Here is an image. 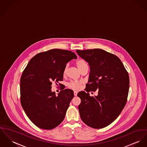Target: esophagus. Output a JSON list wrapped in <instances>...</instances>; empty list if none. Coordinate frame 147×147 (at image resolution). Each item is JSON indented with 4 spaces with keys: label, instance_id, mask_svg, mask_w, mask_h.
<instances>
[{
    "label": "esophagus",
    "instance_id": "obj_1",
    "mask_svg": "<svg viewBox=\"0 0 147 147\" xmlns=\"http://www.w3.org/2000/svg\"><path fill=\"white\" fill-rule=\"evenodd\" d=\"M77 93H78V92H77V91H74V95L75 96H76L77 95Z\"/></svg>",
    "mask_w": 147,
    "mask_h": 147
}]
</instances>
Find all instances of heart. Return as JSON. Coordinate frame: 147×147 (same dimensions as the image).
Masks as SVG:
<instances>
[{
  "label": "heart",
  "mask_w": 147,
  "mask_h": 147,
  "mask_svg": "<svg viewBox=\"0 0 147 147\" xmlns=\"http://www.w3.org/2000/svg\"><path fill=\"white\" fill-rule=\"evenodd\" d=\"M76 64L77 65V67L79 69V70H80L82 68L84 67H85L86 65H87V62L83 59H78L76 61ZM68 65H65V67L63 69V76H65L67 71H68ZM82 82H77V81H74V82H70V83H69L68 84V87L69 88L74 90H78L80 89L81 85L82 84Z\"/></svg>",
  "instance_id": "obj_1"
}]
</instances>
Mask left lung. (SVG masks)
Instances as JSON below:
<instances>
[{
    "instance_id": "obj_1",
    "label": "left lung",
    "mask_w": 147,
    "mask_h": 147,
    "mask_svg": "<svg viewBox=\"0 0 147 147\" xmlns=\"http://www.w3.org/2000/svg\"><path fill=\"white\" fill-rule=\"evenodd\" d=\"M90 67L88 83L84 91L77 96L82 120L94 129H102L111 124L121 113L127 101L129 77L120 59L100 49L76 51ZM99 90L97 96L88 92Z\"/></svg>"
}]
</instances>
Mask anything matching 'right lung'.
<instances>
[{"mask_svg": "<svg viewBox=\"0 0 147 147\" xmlns=\"http://www.w3.org/2000/svg\"><path fill=\"white\" fill-rule=\"evenodd\" d=\"M76 55L71 51L51 49L36 54L28 62L20 80L21 103L30 120L39 128L51 130L64 119L73 91L65 89L55 94L52 82L63 79V69Z\"/></svg>", "mask_w": 147, "mask_h": 147, "instance_id": "right-lung-1", "label": "right lung"}]
</instances>
